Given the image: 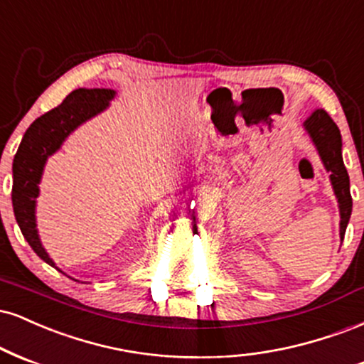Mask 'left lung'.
Masks as SVG:
<instances>
[{
	"mask_svg": "<svg viewBox=\"0 0 364 364\" xmlns=\"http://www.w3.org/2000/svg\"><path fill=\"white\" fill-rule=\"evenodd\" d=\"M305 129L314 139L323 165L331 172V181L341 209V237L344 238L353 211V198L349 191V175L344 166L343 155H341V149H343L341 131L323 109H315L309 115L305 121Z\"/></svg>",
	"mask_w": 364,
	"mask_h": 364,
	"instance_id": "left-lung-1",
	"label": "left lung"
}]
</instances>
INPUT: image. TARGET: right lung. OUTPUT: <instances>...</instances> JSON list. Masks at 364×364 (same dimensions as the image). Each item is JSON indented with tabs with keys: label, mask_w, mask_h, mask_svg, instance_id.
<instances>
[{
	"label": "right lung",
	"mask_w": 364,
	"mask_h": 364,
	"mask_svg": "<svg viewBox=\"0 0 364 364\" xmlns=\"http://www.w3.org/2000/svg\"><path fill=\"white\" fill-rule=\"evenodd\" d=\"M114 90L78 88L63 104L36 119L23 134L13 160L11 203L21 235L33 252L49 266H54L42 247L36 230V198L47 156L63 144L66 136L87 119L102 112L114 97Z\"/></svg>",
	"instance_id": "1"
}]
</instances>
